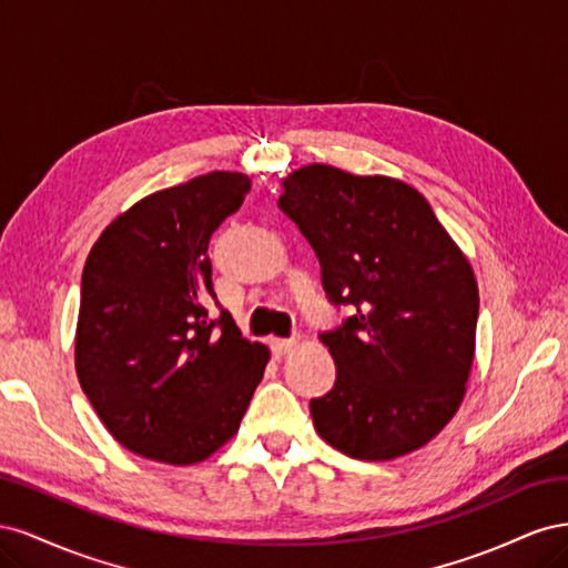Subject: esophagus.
<instances>
[{
    "label": "esophagus",
    "instance_id": "obj_1",
    "mask_svg": "<svg viewBox=\"0 0 568 568\" xmlns=\"http://www.w3.org/2000/svg\"><path fill=\"white\" fill-rule=\"evenodd\" d=\"M270 346H272L274 355H286L288 351L296 348V341L294 338H272Z\"/></svg>",
    "mask_w": 568,
    "mask_h": 568
}]
</instances>
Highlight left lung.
Here are the masks:
<instances>
[{"instance_id": "8db88e82", "label": "left lung", "mask_w": 568, "mask_h": 568, "mask_svg": "<svg viewBox=\"0 0 568 568\" xmlns=\"http://www.w3.org/2000/svg\"><path fill=\"white\" fill-rule=\"evenodd\" d=\"M282 186L280 209L315 248L326 294L355 307L320 336L336 384L311 400L315 432L365 462L419 450L467 393L478 320L467 255L400 180L313 163Z\"/></svg>"}]
</instances>
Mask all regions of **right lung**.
Returning a JSON list of instances; mask_svg holds the SVG:
<instances>
[{
    "instance_id": "1",
    "label": "right lung",
    "mask_w": 568,
    "mask_h": 568,
    "mask_svg": "<svg viewBox=\"0 0 568 568\" xmlns=\"http://www.w3.org/2000/svg\"><path fill=\"white\" fill-rule=\"evenodd\" d=\"M244 173L215 170L136 201L82 270L75 372L111 436L189 467L236 432L270 363L215 301L209 242L244 203Z\"/></svg>"
}]
</instances>
